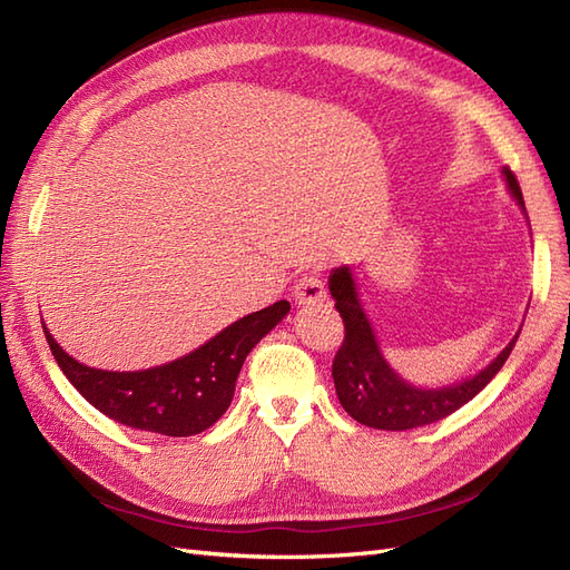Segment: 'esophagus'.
<instances>
[{"mask_svg":"<svg viewBox=\"0 0 570 570\" xmlns=\"http://www.w3.org/2000/svg\"><path fill=\"white\" fill-rule=\"evenodd\" d=\"M297 304H316L325 299V285L318 271H306L299 275V281L295 283V292H292Z\"/></svg>","mask_w":570,"mask_h":570,"instance_id":"obj_1","label":"esophagus"}]
</instances>
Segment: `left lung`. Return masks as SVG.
Here are the masks:
<instances>
[{
	"label": "left lung",
	"instance_id": "8db88e82",
	"mask_svg": "<svg viewBox=\"0 0 570 570\" xmlns=\"http://www.w3.org/2000/svg\"><path fill=\"white\" fill-rule=\"evenodd\" d=\"M502 174L507 178L511 195L525 209L521 185L515 180L513 170L504 168ZM327 285H331L335 308L344 323V340L333 361L337 400L354 421L377 430H411L450 416V413L461 409L465 402H471L499 373L521 333H515V337L485 371H480L478 375L469 377V381L442 390H421L404 383L387 366V361L383 358L381 350H377L373 327L364 314V308H361L350 268H335Z\"/></svg>",
	"mask_w": 570,
	"mask_h": 570
}]
</instances>
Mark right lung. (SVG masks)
<instances>
[{
	"mask_svg": "<svg viewBox=\"0 0 570 570\" xmlns=\"http://www.w3.org/2000/svg\"><path fill=\"white\" fill-rule=\"evenodd\" d=\"M287 312L289 302L281 299L235 321L193 354L132 373L78 364L49 335L45 323L42 331L63 375L105 416L147 433L187 438L202 433L226 413L247 354Z\"/></svg>",
	"mask_w": 570,
	"mask_h": 570,
	"instance_id": "right-lung-1",
	"label": "right lung"
}]
</instances>
